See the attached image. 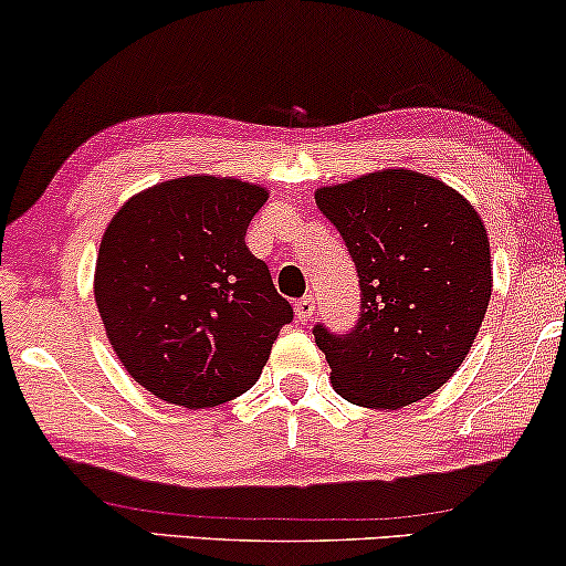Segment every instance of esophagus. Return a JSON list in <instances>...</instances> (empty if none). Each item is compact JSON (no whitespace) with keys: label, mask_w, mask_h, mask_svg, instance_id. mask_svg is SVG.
<instances>
[{"label":"esophagus","mask_w":566,"mask_h":566,"mask_svg":"<svg viewBox=\"0 0 566 566\" xmlns=\"http://www.w3.org/2000/svg\"><path fill=\"white\" fill-rule=\"evenodd\" d=\"M296 317L301 322H310L314 317V298L312 296H301L296 301Z\"/></svg>","instance_id":"34e87169"}]
</instances>
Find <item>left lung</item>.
<instances>
[{
  "mask_svg": "<svg viewBox=\"0 0 566 566\" xmlns=\"http://www.w3.org/2000/svg\"><path fill=\"white\" fill-rule=\"evenodd\" d=\"M356 262L361 314L346 335L314 327L335 392L395 410L437 392L465 361L491 298L489 233L434 176L385 168L314 192Z\"/></svg>",
  "mask_w": 566,
  "mask_h": 566,
  "instance_id": "8db88e82",
  "label": "left lung"
}]
</instances>
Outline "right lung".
<instances>
[{"mask_svg": "<svg viewBox=\"0 0 566 566\" xmlns=\"http://www.w3.org/2000/svg\"><path fill=\"white\" fill-rule=\"evenodd\" d=\"M268 189L231 176H181L129 197L95 260V304L137 385L212 408L260 379L293 319L247 229Z\"/></svg>", "mask_w": 566, "mask_h": 566, "instance_id": "obj_1", "label": "right lung"}]
</instances>
